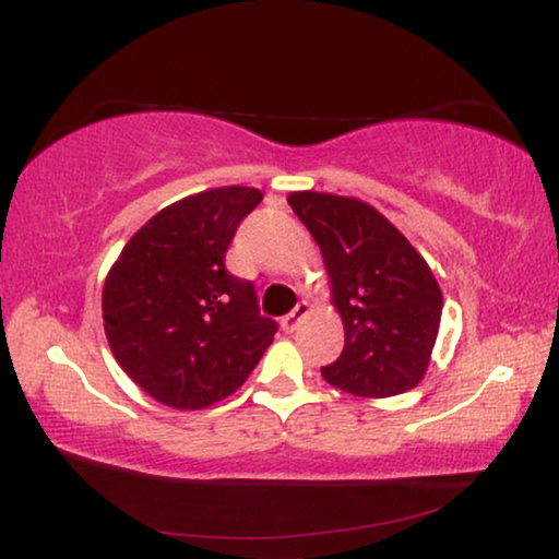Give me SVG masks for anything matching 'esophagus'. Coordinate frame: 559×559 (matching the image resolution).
<instances>
[{
  "label": "esophagus",
  "instance_id": "1",
  "mask_svg": "<svg viewBox=\"0 0 559 559\" xmlns=\"http://www.w3.org/2000/svg\"><path fill=\"white\" fill-rule=\"evenodd\" d=\"M306 316H308V304H306V300H300V304L294 308V311H290L288 316H283L281 328H283V331H286V333H294Z\"/></svg>",
  "mask_w": 559,
  "mask_h": 559
}]
</instances>
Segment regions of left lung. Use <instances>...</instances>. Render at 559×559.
Segmentation results:
<instances>
[{
    "label": "left lung",
    "instance_id": "1",
    "mask_svg": "<svg viewBox=\"0 0 559 559\" xmlns=\"http://www.w3.org/2000/svg\"><path fill=\"white\" fill-rule=\"evenodd\" d=\"M288 203L321 246L345 331L338 360L321 368L325 383L358 397L411 391L428 370L440 328L442 290L430 265L366 201L296 191Z\"/></svg>",
    "mask_w": 559,
    "mask_h": 559
}]
</instances>
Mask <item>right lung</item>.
Here are the masks:
<instances>
[{
	"label": "right lung",
	"mask_w": 559,
	"mask_h": 559,
	"mask_svg": "<svg viewBox=\"0 0 559 559\" xmlns=\"http://www.w3.org/2000/svg\"><path fill=\"white\" fill-rule=\"evenodd\" d=\"M263 193L221 186L171 203L123 246L104 283L114 358L141 391L176 411H201L246 383L278 331L259 313L251 281L226 271V251Z\"/></svg>",
	"instance_id": "1"
}]
</instances>
